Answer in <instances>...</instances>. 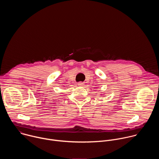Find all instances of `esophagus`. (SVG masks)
<instances>
[{
    "label": "esophagus",
    "instance_id": "obj_1",
    "mask_svg": "<svg viewBox=\"0 0 159 159\" xmlns=\"http://www.w3.org/2000/svg\"><path fill=\"white\" fill-rule=\"evenodd\" d=\"M78 85H79V86H83V85H84V83L82 82H80L78 83Z\"/></svg>",
    "mask_w": 159,
    "mask_h": 159
}]
</instances>
